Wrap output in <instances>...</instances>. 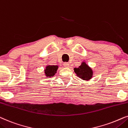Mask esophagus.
Returning <instances> with one entry per match:
<instances>
[{"label": "esophagus", "instance_id": "34e87169", "mask_svg": "<svg viewBox=\"0 0 128 128\" xmlns=\"http://www.w3.org/2000/svg\"><path fill=\"white\" fill-rule=\"evenodd\" d=\"M64 67H67V68H68V67H69V66H70V64H69V63H68V62H64Z\"/></svg>", "mask_w": 128, "mask_h": 128}]
</instances>
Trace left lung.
Listing matches in <instances>:
<instances>
[{
  "label": "left lung",
  "mask_w": 128,
  "mask_h": 128,
  "mask_svg": "<svg viewBox=\"0 0 128 128\" xmlns=\"http://www.w3.org/2000/svg\"><path fill=\"white\" fill-rule=\"evenodd\" d=\"M74 72L76 76L84 81H90L92 78L94 71L92 68L83 61L78 68H74Z\"/></svg>",
  "instance_id": "left-lung-1"
}]
</instances>
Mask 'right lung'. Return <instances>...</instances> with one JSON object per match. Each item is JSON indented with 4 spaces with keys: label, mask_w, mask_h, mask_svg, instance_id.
Segmentation results:
<instances>
[{
    "label": "right lung",
    "mask_w": 128,
    "mask_h": 128,
    "mask_svg": "<svg viewBox=\"0 0 128 128\" xmlns=\"http://www.w3.org/2000/svg\"><path fill=\"white\" fill-rule=\"evenodd\" d=\"M58 66V65H48L47 64L44 69V75L46 77L50 78L56 74Z\"/></svg>",
    "instance_id": "add662e5"
}]
</instances>
